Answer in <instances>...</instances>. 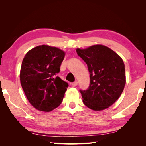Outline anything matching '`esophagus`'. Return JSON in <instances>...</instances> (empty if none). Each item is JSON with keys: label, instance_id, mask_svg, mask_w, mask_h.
<instances>
[{"label": "esophagus", "instance_id": "1", "mask_svg": "<svg viewBox=\"0 0 146 146\" xmlns=\"http://www.w3.org/2000/svg\"><path fill=\"white\" fill-rule=\"evenodd\" d=\"M71 85H72V86H73V87H75V86L78 85V82L77 81H75V82H74L71 84Z\"/></svg>", "mask_w": 146, "mask_h": 146}]
</instances>
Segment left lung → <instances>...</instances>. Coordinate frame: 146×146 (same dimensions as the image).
I'll return each mask as SVG.
<instances>
[{
  "instance_id": "obj_1",
  "label": "left lung",
  "mask_w": 146,
  "mask_h": 146,
  "mask_svg": "<svg viewBox=\"0 0 146 146\" xmlns=\"http://www.w3.org/2000/svg\"><path fill=\"white\" fill-rule=\"evenodd\" d=\"M85 62L90 74V83L80 90L83 102L94 111H101L113 104L122 94L125 84V66L115 51L102 45L76 49Z\"/></svg>"
}]
</instances>
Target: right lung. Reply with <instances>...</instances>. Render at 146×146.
Returning a JSON list of instances; mask_svg holds the SVG:
<instances>
[{"mask_svg":"<svg viewBox=\"0 0 146 146\" xmlns=\"http://www.w3.org/2000/svg\"><path fill=\"white\" fill-rule=\"evenodd\" d=\"M65 53L46 45L29 51L22 63L21 84L27 98L35 108L50 111L63 100L68 84L56 76Z\"/></svg>","mask_w":146,"mask_h":146,"instance_id":"obj_1","label":"right lung"}]
</instances>
